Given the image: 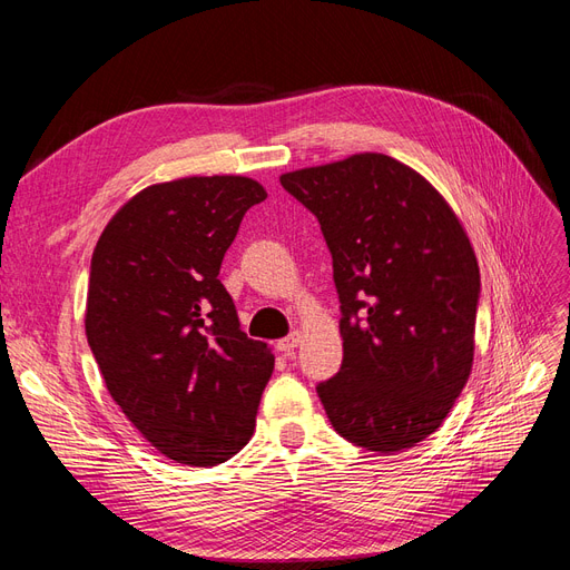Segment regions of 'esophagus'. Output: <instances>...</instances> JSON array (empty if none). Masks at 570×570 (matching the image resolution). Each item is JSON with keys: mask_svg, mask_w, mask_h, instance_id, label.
Listing matches in <instances>:
<instances>
[{"mask_svg": "<svg viewBox=\"0 0 570 570\" xmlns=\"http://www.w3.org/2000/svg\"><path fill=\"white\" fill-rule=\"evenodd\" d=\"M299 333H289L287 337H283V340H278V352H283V354H289L292 350H295L297 347V344H299Z\"/></svg>", "mask_w": 570, "mask_h": 570, "instance_id": "1", "label": "esophagus"}]
</instances>
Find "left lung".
I'll list each match as a JSON object with an SVG mask.
<instances>
[{"label": "left lung", "instance_id": "obj_1", "mask_svg": "<svg viewBox=\"0 0 570 570\" xmlns=\"http://www.w3.org/2000/svg\"><path fill=\"white\" fill-rule=\"evenodd\" d=\"M281 185L333 254L342 366L318 396L337 433L371 452L416 446L473 368L480 271L469 235L419 170L387 154L289 170Z\"/></svg>", "mask_w": 570, "mask_h": 570}]
</instances>
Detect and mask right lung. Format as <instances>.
<instances>
[{
	"mask_svg": "<svg viewBox=\"0 0 570 570\" xmlns=\"http://www.w3.org/2000/svg\"><path fill=\"white\" fill-rule=\"evenodd\" d=\"M266 189L189 176L130 197L99 235L85 335L111 400L164 456L216 465L249 442L273 373L266 342L239 331L218 271Z\"/></svg>",
	"mask_w": 570,
	"mask_h": 570,
	"instance_id": "1",
	"label": "right lung"
}]
</instances>
